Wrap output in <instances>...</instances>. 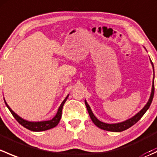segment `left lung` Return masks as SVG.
Listing matches in <instances>:
<instances>
[{
  "mask_svg": "<svg viewBox=\"0 0 157 157\" xmlns=\"http://www.w3.org/2000/svg\"><path fill=\"white\" fill-rule=\"evenodd\" d=\"M150 62H151V64L152 66H153V62H152L151 60H150ZM153 71H154V69H153ZM153 75H154V74H153ZM153 79H154V76H153ZM153 95H154V80H153V84H152V90L151 93H150V99H149L148 102H147V103L145 105V106L144 107L140 112H137L135 115L131 117L129 119L126 120V121H121V122L119 123H115V124H108V123H105L99 121V120L95 116L94 114L93 113L90 105H88V103L86 102V100H85V105H86V109H87L90 118H91L93 122L94 123L98 128H101V129L102 130H105V131H112V132H120V131H124V130H127L128 128H131V126H133L134 124H136V123L141 118V117L144 115L145 112H146L148 110V109L150 108V104H151L152 101H153Z\"/></svg>",
  "mask_w": 157,
  "mask_h": 157,
  "instance_id": "1",
  "label": "left lung"
}]
</instances>
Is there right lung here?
<instances>
[{
    "mask_svg": "<svg viewBox=\"0 0 157 157\" xmlns=\"http://www.w3.org/2000/svg\"><path fill=\"white\" fill-rule=\"evenodd\" d=\"M69 94L67 95V97L64 99L62 102H61V105L59 106V108L58 109V112H57L56 115H55L52 119L51 120H48V121H27V120H25L23 118H22L21 117L19 116L17 114H16L10 108L7 103L6 102L5 99H4V102H5L6 105L8 108L10 112H11V114L13 115V116L15 118V119L20 123L21 125H23V127L27 128V129L30 130V131H46V130L51 129V128H53L55 127H56L58 125V124L59 123L60 120H61V113H62V109L63 106H64V103H65L66 100L68 98Z\"/></svg>",
    "mask_w": 157,
    "mask_h": 157,
    "instance_id": "right-lung-1",
    "label": "right lung"
}]
</instances>
